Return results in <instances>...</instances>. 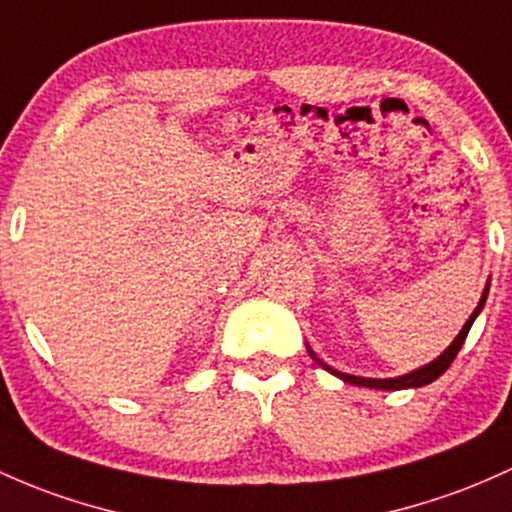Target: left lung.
I'll return each mask as SVG.
<instances>
[{
    "mask_svg": "<svg viewBox=\"0 0 512 512\" xmlns=\"http://www.w3.org/2000/svg\"><path fill=\"white\" fill-rule=\"evenodd\" d=\"M488 286H491V279H488L486 286H484V294H481V299H479V306L474 308V313H471L469 320H466V323H464V328L459 330V335H457V338H454L452 342H449V347H447V350L442 352L440 357H435V359H432V362L423 364V367L413 369V372H408V374H401V376H391V379H372V376H355V374H345V372H338V369H333V367H330L328 362H323V359H320V357L316 355V352H313L311 347L306 345V347H308V355H311L313 359H316V362L320 364V367L325 369V372L335 374V376H338V379L345 381V384L367 386V389H381V391L420 389V386H425V384H432V381H435V379H440V376L445 374L447 369H449V364L454 362V357H457V352L462 350V345H464L466 335H469L471 325H474V320L479 318V313L484 311V303H486V299H488Z\"/></svg>",
    "mask_w": 512,
    "mask_h": 512,
    "instance_id": "left-lung-1",
    "label": "left lung"
}]
</instances>
